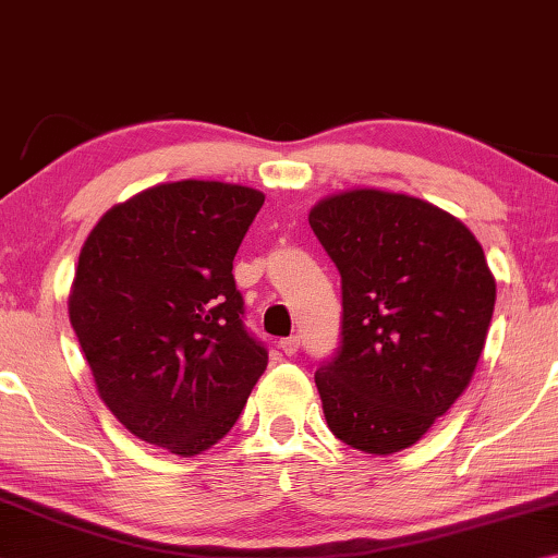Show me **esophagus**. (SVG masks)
<instances>
[{"label": "esophagus", "instance_id": "esophagus-1", "mask_svg": "<svg viewBox=\"0 0 558 558\" xmlns=\"http://www.w3.org/2000/svg\"><path fill=\"white\" fill-rule=\"evenodd\" d=\"M299 343H301L299 336H289V338H281V340H279V348H281V353L291 357V355H296Z\"/></svg>", "mask_w": 558, "mask_h": 558}]
</instances>
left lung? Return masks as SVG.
<instances>
[{"label":"left lung","instance_id":"obj_1","mask_svg":"<svg viewBox=\"0 0 558 558\" xmlns=\"http://www.w3.org/2000/svg\"><path fill=\"white\" fill-rule=\"evenodd\" d=\"M308 222L343 279V345L316 373L328 428L392 456L471 385L495 277L475 234L416 195L348 189L320 198Z\"/></svg>","mask_w":558,"mask_h":558}]
</instances>
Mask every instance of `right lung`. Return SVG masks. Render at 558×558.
<instances>
[{"label":"right lung","instance_id":"right-lung-1","mask_svg":"<svg viewBox=\"0 0 558 558\" xmlns=\"http://www.w3.org/2000/svg\"><path fill=\"white\" fill-rule=\"evenodd\" d=\"M262 203L242 183H156L112 205L77 257L68 316L97 395L126 432L181 458L230 432L267 369L232 279Z\"/></svg>","mask_w":558,"mask_h":558}]
</instances>
